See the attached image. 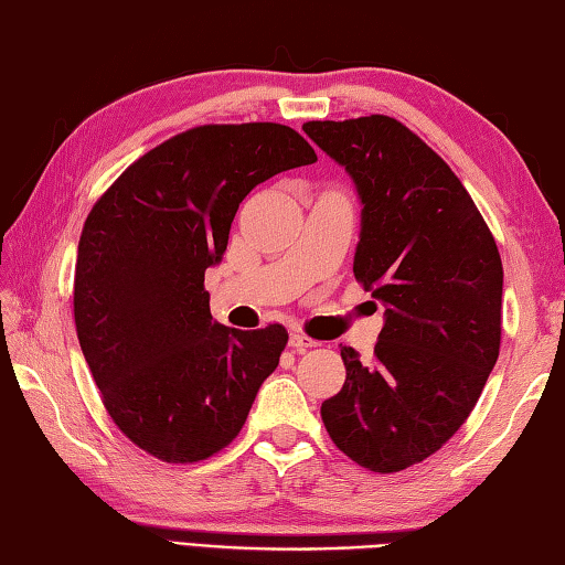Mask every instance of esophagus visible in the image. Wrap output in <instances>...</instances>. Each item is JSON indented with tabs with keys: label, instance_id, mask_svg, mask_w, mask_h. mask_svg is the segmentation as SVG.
<instances>
[{
	"label": "esophagus",
	"instance_id": "34e87169",
	"mask_svg": "<svg viewBox=\"0 0 565 565\" xmlns=\"http://www.w3.org/2000/svg\"><path fill=\"white\" fill-rule=\"evenodd\" d=\"M289 345L296 352H306V350H311V348H318V340H313L311 335H306V333H291Z\"/></svg>",
	"mask_w": 565,
	"mask_h": 565
}]
</instances>
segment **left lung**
I'll return each mask as SVG.
<instances>
[{
	"mask_svg": "<svg viewBox=\"0 0 565 565\" xmlns=\"http://www.w3.org/2000/svg\"><path fill=\"white\" fill-rule=\"evenodd\" d=\"M362 198L355 279L386 303L370 362L340 348L345 384L320 406L333 444L372 472H399L446 444L500 355L502 259L450 166L399 119L306 121Z\"/></svg>",
	"mask_w": 565,
	"mask_h": 565,
	"instance_id": "left-lung-1",
	"label": "left lung"
}]
</instances>
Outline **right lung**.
<instances>
[{"label": "right lung", "mask_w": 565, "mask_h": 565, "mask_svg": "<svg viewBox=\"0 0 565 565\" xmlns=\"http://www.w3.org/2000/svg\"><path fill=\"white\" fill-rule=\"evenodd\" d=\"M276 121L201 125L166 139L97 198L77 245L73 316L109 418L163 462H201L247 422L289 333L213 323L205 269L254 185L313 163Z\"/></svg>", "instance_id": "1"}]
</instances>
